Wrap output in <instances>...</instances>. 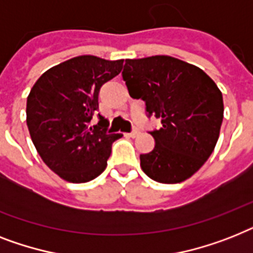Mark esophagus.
<instances>
[{
    "label": "esophagus",
    "instance_id": "1",
    "mask_svg": "<svg viewBox=\"0 0 253 253\" xmlns=\"http://www.w3.org/2000/svg\"><path fill=\"white\" fill-rule=\"evenodd\" d=\"M139 133H140V132H139V131H137V130H133V131H131L130 133H128V136H130V137H136L137 135H139Z\"/></svg>",
    "mask_w": 253,
    "mask_h": 253
}]
</instances>
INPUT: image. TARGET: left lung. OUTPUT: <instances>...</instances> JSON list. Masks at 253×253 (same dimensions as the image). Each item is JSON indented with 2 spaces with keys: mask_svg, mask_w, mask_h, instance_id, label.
Instances as JSON below:
<instances>
[{
  "mask_svg": "<svg viewBox=\"0 0 253 253\" xmlns=\"http://www.w3.org/2000/svg\"><path fill=\"white\" fill-rule=\"evenodd\" d=\"M122 78L132 98L145 102L148 117L161 120L149 131L153 151L140 166L160 183H179L212 155L223 120L222 93L199 67L169 55L126 59Z\"/></svg>",
  "mask_w": 253,
  "mask_h": 253,
  "instance_id": "8db88e82",
  "label": "left lung"
}]
</instances>
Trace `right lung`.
Listing matches in <instances>:
<instances>
[{
    "label": "right lung",
    "mask_w": 253,
    "mask_h": 253,
    "mask_svg": "<svg viewBox=\"0 0 253 253\" xmlns=\"http://www.w3.org/2000/svg\"><path fill=\"white\" fill-rule=\"evenodd\" d=\"M123 59L79 55L49 69L27 97V126L36 151L50 170L73 183H85L105 170L112 144L122 133L108 132L98 114L102 84L117 77Z\"/></svg>",
    "instance_id": "1"
}]
</instances>
